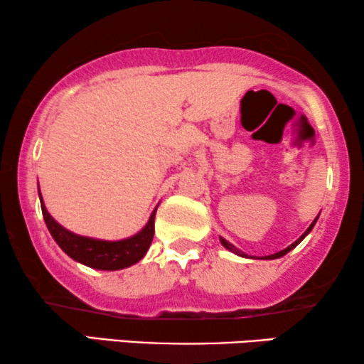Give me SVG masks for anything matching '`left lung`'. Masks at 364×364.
Segmentation results:
<instances>
[{
	"label": "left lung",
	"mask_w": 364,
	"mask_h": 364,
	"mask_svg": "<svg viewBox=\"0 0 364 364\" xmlns=\"http://www.w3.org/2000/svg\"><path fill=\"white\" fill-rule=\"evenodd\" d=\"M316 220H318V217L315 218V220H313V222H311V225L306 228V232H305V233H303V235H301L300 238H298V240H296L295 243H291V245H290V247H287V248H285V250H282V252H277V253H273V255H268V257H265V260H273V258H280V257H283V255H287V253H288V252H290V250H293V248H295V247L298 245V243H300V242L303 240V238H305V237L308 235V233H310V232H311V228H313V227H315V223H316ZM220 242H222V245L227 248V250H230V252H233V253H237V255H240V257H247V255H245V253H242L240 250H238V248H235V247H233L230 242H227V240H225V238H220Z\"/></svg>",
	"instance_id": "obj_1"
}]
</instances>
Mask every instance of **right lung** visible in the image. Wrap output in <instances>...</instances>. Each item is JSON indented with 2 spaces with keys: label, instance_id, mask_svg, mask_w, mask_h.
Masks as SVG:
<instances>
[{
  "label": "right lung",
  "instance_id": "1",
  "mask_svg": "<svg viewBox=\"0 0 364 364\" xmlns=\"http://www.w3.org/2000/svg\"><path fill=\"white\" fill-rule=\"evenodd\" d=\"M41 210L49 233L73 260L91 268H97V270H121V268H127L142 260V257L147 253L154 238V218H156L157 208L152 212L147 225L141 232L131 238H126V240L117 242L96 240V238L81 237L66 230L49 215L43 198Z\"/></svg>",
  "mask_w": 364,
  "mask_h": 364
}]
</instances>
